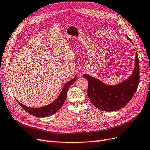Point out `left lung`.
I'll return each instance as SVG.
<instances>
[{
  "label": "left lung",
  "instance_id": "8db88e82",
  "mask_svg": "<svg viewBox=\"0 0 150 150\" xmlns=\"http://www.w3.org/2000/svg\"><path fill=\"white\" fill-rule=\"evenodd\" d=\"M127 38L131 41L127 36ZM135 61L134 70L130 77L115 86L107 85L88 74L83 75L88 81V95L94 106L100 110L110 112L121 109L130 102L136 91L140 80L137 52Z\"/></svg>",
  "mask_w": 150,
  "mask_h": 150
}]
</instances>
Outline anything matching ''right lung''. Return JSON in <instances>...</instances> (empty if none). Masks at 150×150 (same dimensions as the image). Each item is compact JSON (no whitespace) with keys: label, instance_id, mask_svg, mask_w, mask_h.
Segmentation results:
<instances>
[{"label":"right lung","instance_id":"obj_1","mask_svg":"<svg viewBox=\"0 0 150 150\" xmlns=\"http://www.w3.org/2000/svg\"><path fill=\"white\" fill-rule=\"evenodd\" d=\"M76 79V78L75 77L72 80H71V81H69V82L66 83L64 88L62 89L60 95L58 96V98L55 100L54 102H52V103L49 104V105L39 108H32L25 106L23 105V104L20 103L18 100L16 101L18 102L19 105L22 107L26 112H27L31 115H33L34 116L40 117L50 116L51 115L57 112V111L61 109L62 105H63V103H64L66 100V98H67V94L69 86L74 83V82L75 81Z\"/></svg>","mask_w":150,"mask_h":150}]
</instances>
